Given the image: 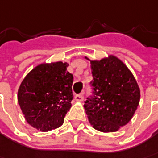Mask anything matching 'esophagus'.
I'll return each mask as SVG.
<instances>
[{
	"instance_id": "obj_1",
	"label": "esophagus",
	"mask_w": 158,
	"mask_h": 158,
	"mask_svg": "<svg viewBox=\"0 0 158 158\" xmlns=\"http://www.w3.org/2000/svg\"><path fill=\"white\" fill-rule=\"evenodd\" d=\"M84 99V96H83V94H76L75 95V97H74V100L76 101V102H82Z\"/></svg>"
}]
</instances>
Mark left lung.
<instances>
[{"mask_svg": "<svg viewBox=\"0 0 158 158\" xmlns=\"http://www.w3.org/2000/svg\"><path fill=\"white\" fill-rule=\"evenodd\" d=\"M94 95L84 108L93 128L114 133L132 119L141 99V90L134 74L114 55L90 60Z\"/></svg>", "mask_w": 158, "mask_h": 158, "instance_id": "left-lung-1", "label": "left lung"}]
</instances>
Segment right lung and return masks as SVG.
Segmentation results:
<instances>
[{
  "label": "right lung",
  "instance_id": "1",
  "mask_svg": "<svg viewBox=\"0 0 158 158\" xmlns=\"http://www.w3.org/2000/svg\"><path fill=\"white\" fill-rule=\"evenodd\" d=\"M68 63H42L22 80L17 102L26 122L41 132L58 128L72 107L73 76Z\"/></svg>",
  "mask_w": 158,
  "mask_h": 158
}]
</instances>
